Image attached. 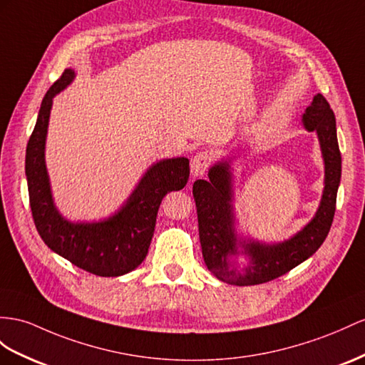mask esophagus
<instances>
[{"instance_id":"obj_1","label":"esophagus","mask_w":365,"mask_h":365,"mask_svg":"<svg viewBox=\"0 0 365 365\" xmlns=\"http://www.w3.org/2000/svg\"><path fill=\"white\" fill-rule=\"evenodd\" d=\"M211 160H212V155L208 151H200V153L195 154L191 158V173H192V175L199 177V175H203L205 173H207L210 165H211Z\"/></svg>"}]
</instances>
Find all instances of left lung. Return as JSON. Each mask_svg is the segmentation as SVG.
Wrapping results in <instances>:
<instances>
[{
	"instance_id": "left-lung-1",
	"label": "left lung",
	"mask_w": 365,
	"mask_h": 365,
	"mask_svg": "<svg viewBox=\"0 0 365 365\" xmlns=\"http://www.w3.org/2000/svg\"><path fill=\"white\" fill-rule=\"evenodd\" d=\"M308 130H316L319 137L325 162V188L321 207L308 225L294 237L277 245H260L259 242H240L251 265L245 273H237L230 267L228 257L237 253L231 207V175L228 163L212 166L210 180H197L192 194L197 207L199 237L203 260L210 272L227 284L257 285L288 273L305 259L314 255L331 228L336 211V194L341 182V151L336 135V118L324 96H314L312 105L302 117Z\"/></svg>"
}]
</instances>
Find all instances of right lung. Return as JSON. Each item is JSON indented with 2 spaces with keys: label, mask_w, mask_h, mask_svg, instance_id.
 Listing matches in <instances>:
<instances>
[{
  "label": "right lung",
  "mask_w": 365,
  "mask_h": 365,
  "mask_svg": "<svg viewBox=\"0 0 365 365\" xmlns=\"http://www.w3.org/2000/svg\"><path fill=\"white\" fill-rule=\"evenodd\" d=\"M73 71L66 69L46 92L35 128L26 148V175L36 231L55 253L88 273L115 277L133 272L148 255L155 219L165 195L179 191L190 179L185 157L162 160L145 174L128 203L117 214L98 223H71L55 210L44 165L52 98L66 88Z\"/></svg>",
  "instance_id": "add662e5"
}]
</instances>
